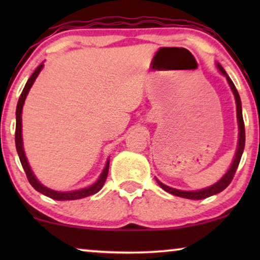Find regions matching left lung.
Returning <instances> with one entry per match:
<instances>
[{
	"mask_svg": "<svg viewBox=\"0 0 260 260\" xmlns=\"http://www.w3.org/2000/svg\"><path fill=\"white\" fill-rule=\"evenodd\" d=\"M215 66H216V69H218L219 72L226 78L227 83H229L231 90H232L233 94H234V99H236L237 120H238V129H239V134H238L237 150H236V155H234V157H233L232 165L230 166L229 170H227L225 175H223L221 179L218 181V182L212 184V186L202 188V189H198V190L175 189V188H172V187L167 186V184H165V183H162L161 181H158L155 177L156 181H157V183L159 184V187H161L162 189H165L166 191H168V193L173 194V195H176V197L184 198V199H190V200H202V199L209 198V197H212V195L218 194V193H220V191H222L223 189H225V188L231 183V181H232L234 174H236V172H237V168H238V166H239L241 155H243L244 148H245V125H244V119H243V110H241L240 95H239V93H238V91H237L236 86H234L233 81L231 80V78L229 76H227L226 71L222 69V66L220 65L219 62H216Z\"/></svg>",
	"mask_w": 260,
	"mask_h": 260,
	"instance_id": "8db88e82",
	"label": "left lung"
}]
</instances>
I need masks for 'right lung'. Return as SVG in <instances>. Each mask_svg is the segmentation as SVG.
Segmentation results:
<instances>
[{
	"label": "right lung",
	"mask_w": 260,
	"mask_h": 260,
	"mask_svg": "<svg viewBox=\"0 0 260 260\" xmlns=\"http://www.w3.org/2000/svg\"><path fill=\"white\" fill-rule=\"evenodd\" d=\"M44 69V62L40 63L38 66V69L34 71V73L31 74L29 79L24 85V88L21 93L19 102H17V106H16V129H15V145H16V151L19 154L20 157V162L23 167L24 173H26L27 179L29 181V183L33 186L35 190L40 191L41 194L46 195V197L54 199V200L58 201H62V200H78V199H83L86 197H90V195H93L95 193H98L99 190L102 189L103 186H104L106 177H108V173H109V166H110V158H108L106 161V165L103 169V172L101 174V176L98 177V180L95 181L93 184L91 186L81 188V189H77V190H71V191H59V190H54L51 189V188L46 187L42 184L40 181L37 179V176L34 175L33 170H31L29 163H28L26 152H24L23 149V140H22V109L24 105V101H26L27 94L29 90L33 86L35 79H37L39 73L41 72V70Z\"/></svg>",
	"instance_id": "right-lung-1"
}]
</instances>
